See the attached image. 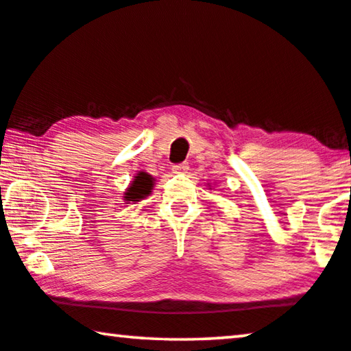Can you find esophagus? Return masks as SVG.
<instances>
[{
    "instance_id": "obj_1",
    "label": "esophagus",
    "mask_w": 351,
    "mask_h": 351,
    "mask_svg": "<svg viewBox=\"0 0 351 351\" xmlns=\"http://www.w3.org/2000/svg\"><path fill=\"white\" fill-rule=\"evenodd\" d=\"M186 171H188V165L186 163H180V165L172 166V172H174V174H185Z\"/></svg>"
}]
</instances>
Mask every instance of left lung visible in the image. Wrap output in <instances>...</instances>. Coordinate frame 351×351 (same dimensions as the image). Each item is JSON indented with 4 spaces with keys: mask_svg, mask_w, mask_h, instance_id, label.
<instances>
[{
    "mask_svg": "<svg viewBox=\"0 0 351 351\" xmlns=\"http://www.w3.org/2000/svg\"><path fill=\"white\" fill-rule=\"evenodd\" d=\"M208 186H210V185H208Z\"/></svg>",
    "mask_w": 351,
    "mask_h": 351,
    "instance_id": "obj_1",
    "label": "left lung"
}]
</instances>
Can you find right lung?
Here are the masks:
<instances>
[{"mask_svg":"<svg viewBox=\"0 0 351 351\" xmlns=\"http://www.w3.org/2000/svg\"><path fill=\"white\" fill-rule=\"evenodd\" d=\"M155 186V179L147 172L144 171H139L136 176H134V179L132 180L130 186L125 190V196H123V201L125 204H136L139 201H143L147 196L152 194V190Z\"/></svg>","mask_w":351,"mask_h":351,"instance_id":"right-lung-1","label":"right lung"}]
</instances>
